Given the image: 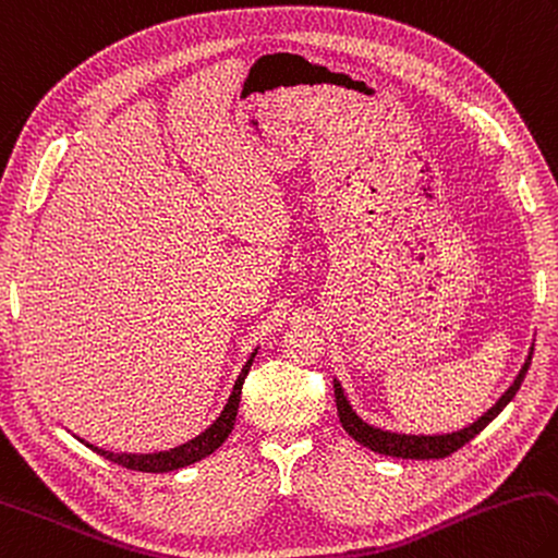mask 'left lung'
Segmentation results:
<instances>
[{"instance_id":"left-lung-1","label":"left lung","mask_w":558,"mask_h":558,"mask_svg":"<svg viewBox=\"0 0 558 558\" xmlns=\"http://www.w3.org/2000/svg\"><path fill=\"white\" fill-rule=\"evenodd\" d=\"M532 353H534V343L530 347V353H526L518 378L512 380L510 388L500 395V400L495 402L488 412H483L478 420L469 424V427H463L459 432H449V434H402V432L376 427V424L366 422L356 410L351 408V402L347 398V392H343L339 378H333V398H337L341 427L347 429L359 444H363V447H368L376 453L398 456V459H444V456L461 449L463 444H469L475 434H481L505 408H508V402L518 395L520 385L526 376V368H530L532 363Z\"/></svg>"}]
</instances>
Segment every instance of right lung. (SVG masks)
Segmentation results:
<instances>
[{"mask_svg":"<svg viewBox=\"0 0 558 558\" xmlns=\"http://www.w3.org/2000/svg\"><path fill=\"white\" fill-rule=\"evenodd\" d=\"M258 347L253 349V353L248 356V361L244 363V368H241L239 378L234 380V388H231L229 400L225 404V410L219 412V417L209 424L207 429H202L197 437H192L185 444H178L173 449H166V451H154V453H126V451H107V449H99L95 444H87L85 439H80L85 444V447L93 449L95 453L105 456L111 463H119L124 465V469L131 471H144V473H168V471H178V469H185L190 463H197L205 459V456L215 453L221 444L227 441V437L234 429V422H236V412H239V402H241V388H244V380L251 371V363L256 359Z\"/></svg>","mask_w":558,"mask_h":558,"instance_id":"right-lung-1","label":"right lung"}]
</instances>
